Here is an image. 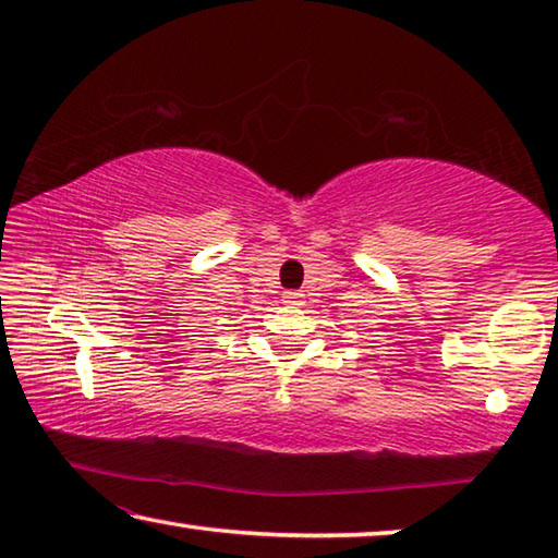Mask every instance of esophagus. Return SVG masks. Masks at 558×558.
I'll use <instances>...</instances> for the list:
<instances>
[{
  "label": "esophagus",
  "instance_id": "esophagus-1",
  "mask_svg": "<svg viewBox=\"0 0 558 558\" xmlns=\"http://www.w3.org/2000/svg\"><path fill=\"white\" fill-rule=\"evenodd\" d=\"M282 302H286V305H302V292H298V290H288V292H282Z\"/></svg>",
  "mask_w": 558,
  "mask_h": 558
}]
</instances>
